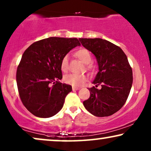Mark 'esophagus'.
<instances>
[{
	"label": "esophagus",
	"instance_id": "34e87169",
	"mask_svg": "<svg viewBox=\"0 0 151 151\" xmlns=\"http://www.w3.org/2000/svg\"><path fill=\"white\" fill-rule=\"evenodd\" d=\"M80 88L79 87H75V86H72V90L73 91H78V90H79Z\"/></svg>",
	"mask_w": 151,
	"mask_h": 151
}]
</instances>
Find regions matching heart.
<instances>
[{
  "label": "heart",
  "mask_w": 151,
  "mask_h": 151,
  "mask_svg": "<svg viewBox=\"0 0 151 151\" xmlns=\"http://www.w3.org/2000/svg\"><path fill=\"white\" fill-rule=\"evenodd\" d=\"M76 56L82 62L86 64H88L92 61V56L87 49H81L76 52ZM91 68V67H89ZM60 68L63 72H65L68 70V58L65 56L62 59L60 63ZM87 80L86 76L84 74H70L64 77V81L68 84L72 85V86H81Z\"/></svg>",
  "instance_id": "b5f03b06"
}]
</instances>
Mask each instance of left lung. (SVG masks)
<instances>
[{
    "label": "left lung",
    "instance_id": "obj_1",
    "mask_svg": "<svg viewBox=\"0 0 151 151\" xmlns=\"http://www.w3.org/2000/svg\"><path fill=\"white\" fill-rule=\"evenodd\" d=\"M81 45L95 55L99 72L88 88L90 98L83 101L87 111L98 117L115 114L122 108L132 85V70L119 47L101 38H80ZM99 85L101 88L96 87Z\"/></svg>",
    "mask_w": 151,
    "mask_h": 151
}]
</instances>
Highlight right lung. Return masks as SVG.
Masks as SVG:
<instances>
[{
    "label": "right lung",
    "mask_w": 151,
    "mask_h": 151,
    "mask_svg": "<svg viewBox=\"0 0 151 151\" xmlns=\"http://www.w3.org/2000/svg\"><path fill=\"white\" fill-rule=\"evenodd\" d=\"M77 46V38L51 37L33 43L23 53L17 70V88L23 104L34 116L49 118L63 108L72 89L59 81L60 63Z\"/></svg>",
    "instance_id": "obj_1"
}]
</instances>
